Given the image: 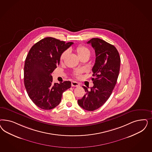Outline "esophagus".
<instances>
[{
    "instance_id": "obj_1",
    "label": "esophagus",
    "mask_w": 152,
    "mask_h": 152,
    "mask_svg": "<svg viewBox=\"0 0 152 152\" xmlns=\"http://www.w3.org/2000/svg\"><path fill=\"white\" fill-rule=\"evenodd\" d=\"M72 87H78L80 86V84L78 82H76L75 81L72 82Z\"/></svg>"
}]
</instances>
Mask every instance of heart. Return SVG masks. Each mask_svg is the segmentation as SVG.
<instances>
[{
    "label": "heart",
    "mask_w": 152,
    "mask_h": 152,
    "mask_svg": "<svg viewBox=\"0 0 152 152\" xmlns=\"http://www.w3.org/2000/svg\"><path fill=\"white\" fill-rule=\"evenodd\" d=\"M76 51H77V53L78 54L79 58H81L86 56H89L90 54H91L89 49H88L87 47H86L84 45H79V46H78L76 49ZM68 54V50L64 51V52L61 54V56H60V60L61 61L64 60V59H65L66 56H67ZM82 73V70H78L76 71L74 73V75L76 77L78 78L80 76V75Z\"/></svg>",
    "instance_id": "1"
}]
</instances>
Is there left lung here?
<instances>
[{"mask_svg":"<svg viewBox=\"0 0 152 152\" xmlns=\"http://www.w3.org/2000/svg\"><path fill=\"white\" fill-rule=\"evenodd\" d=\"M87 44H91L96 53L92 78L94 86L90 89L83 86L86 93L78 103L84 110L92 111L101 107L112 94L117 82L121 60L116 48L103 39L93 38Z\"/></svg>","mask_w":152,"mask_h":152,"instance_id":"8db88e82","label":"left lung"}]
</instances>
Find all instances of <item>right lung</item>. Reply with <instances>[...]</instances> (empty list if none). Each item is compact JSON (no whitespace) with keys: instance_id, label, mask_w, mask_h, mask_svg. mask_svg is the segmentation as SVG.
Listing matches in <instances>:
<instances>
[{"instance_id":"obj_1","label":"right lung","mask_w":152,"mask_h":152,"mask_svg":"<svg viewBox=\"0 0 152 152\" xmlns=\"http://www.w3.org/2000/svg\"><path fill=\"white\" fill-rule=\"evenodd\" d=\"M72 44L46 37L30 49L25 60L24 83L29 98L40 108L51 110L59 105L63 93L71 87L70 81L53 83L51 73L61 54Z\"/></svg>"}]
</instances>
